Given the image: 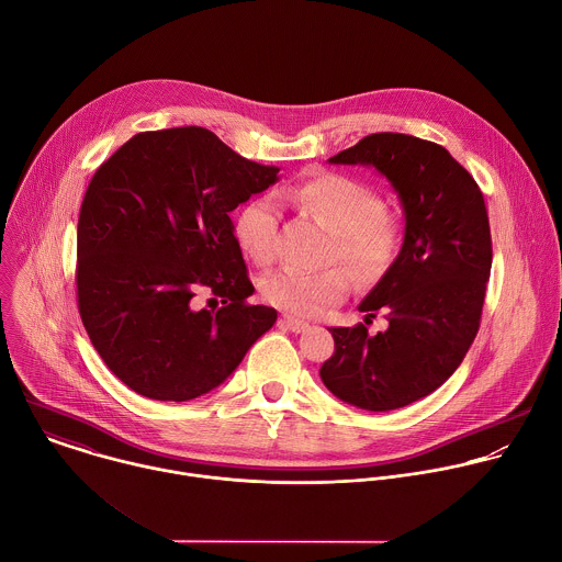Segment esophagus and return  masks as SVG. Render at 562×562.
Here are the masks:
<instances>
[{"label":"esophagus","instance_id":"esophagus-1","mask_svg":"<svg viewBox=\"0 0 562 562\" xmlns=\"http://www.w3.org/2000/svg\"><path fill=\"white\" fill-rule=\"evenodd\" d=\"M280 324H282L286 330H291V333H304V330L308 328V322H302V319H295V317H289V315H284V317L280 319Z\"/></svg>","mask_w":562,"mask_h":562}]
</instances>
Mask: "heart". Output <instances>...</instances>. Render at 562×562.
Wrapping results in <instances>:
<instances>
[{"label": "heart", "instance_id": "obj_1", "mask_svg": "<svg viewBox=\"0 0 562 562\" xmlns=\"http://www.w3.org/2000/svg\"><path fill=\"white\" fill-rule=\"evenodd\" d=\"M280 199L322 218L333 229L330 260H341L357 282H376L394 262L403 229L401 221L385 210L383 196L368 183L339 175L317 172L280 190ZM280 205L273 196H256L245 203L236 218L240 249L260 267L278 256ZM350 278L341 267L300 271L280 267L260 282L262 297L291 315H317L328 304L346 297Z\"/></svg>", "mask_w": 562, "mask_h": 562}]
</instances>
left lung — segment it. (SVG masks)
Here are the masks:
<instances>
[{
  "label": "left lung",
  "mask_w": 562,
  "mask_h": 562,
  "mask_svg": "<svg viewBox=\"0 0 562 562\" xmlns=\"http://www.w3.org/2000/svg\"><path fill=\"white\" fill-rule=\"evenodd\" d=\"M333 164L374 166L405 210L401 254L359 304L385 311L390 328H330L335 355L319 376L344 403L390 412L436 392L477 337L493 240L484 194L451 153L405 133H372L337 153Z\"/></svg>",
  "instance_id": "1"
}]
</instances>
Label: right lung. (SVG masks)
Wrapping results in <instances>:
<instances>
[{"instance_id": "add662e5", "label": "right lung", "mask_w": 562, "mask_h": 562, "mask_svg": "<svg viewBox=\"0 0 562 562\" xmlns=\"http://www.w3.org/2000/svg\"><path fill=\"white\" fill-rule=\"evenodd\" d=\"M203 126L144 131L91 177L78 216L76 295L106 368L183 403L218 387L278 319L254 306L229 212L278 181ZM207 288L223 307L194 310Z\"/></svg>"}]
</instances>
